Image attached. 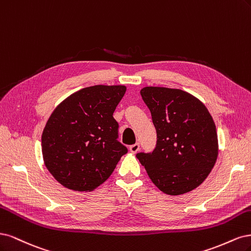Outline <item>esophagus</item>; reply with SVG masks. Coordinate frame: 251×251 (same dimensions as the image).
Listing matches in <instances>:
<instances>
[{"instance_id": "34e87169", "label": "esophagus", "mask_w": 251, "mask_h": 251, "mask_svg": "<svg viewBox=\"0 0 251 251\" xmlns=\"http://www.w3.org/2000/svg\"><path fill=\"white\" fill-rule=\"evenodd\" d=\"M129 150H130L132 153H136L137 151L140 150V144L139 143H135V144L131 145V146L129 147Z\"/></svg>"}]
</instances>
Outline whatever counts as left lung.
I'll return each instance as SVG.
<instances>
[{"label":"left lung","mask_w":251,"mask_h":251,"mask_svg":"<svg viewBox=\"0 0 251 251\" xmlns=\"http://www.w3.org/2000/svg\"><path fill=\"white\" fill-rule=\"evenodd\" d=\"M141 96L156 129V147L136 154L152 182L168 195L191 192L205 180L218 156L214 120L205 105L177 88L146 86Z\"/></svg>","instance_id":"8db88e82"}]
</instances>
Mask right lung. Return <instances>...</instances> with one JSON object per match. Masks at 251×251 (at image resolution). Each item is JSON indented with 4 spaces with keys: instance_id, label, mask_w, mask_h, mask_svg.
Returning <instances> with one entry per match:
<instances>
[{
    "instance_id": "obj_1",
    "label": "right lung",
    "mask_w": 251,
    "mask_h": 251,
    "mask_svg": "<svg viewBox=\"0 0 251 251\" xmlns=\"http://www.w3.org/2000/svg\"><path fill=\"white\" fill-rule=\"evenodd\" d=\"M125 92L124 85L85 87L52 112L43 131L42 151L47 169L63 187L95 190L127 153L112 117Z\"/></svg>"
}]
</instances>
